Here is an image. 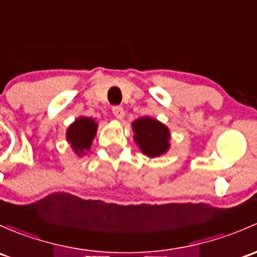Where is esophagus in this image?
I'll use <instances>...</instances> for the list:
<instances>
[{"instance_id": "1", "label": "esophagus", "mask_w": 257, "mask_h": 257, "mask_svg": "<svg viewBox=\"0 0 257 257\" xmlns=\"http://www.w3.org/2000/svg\"><path fill=\"white\" fill-rule=\"evenodd\" d=\"M113 114H114V117L117 118V119H119V120H121L124 118V109H123V107H120V106H115V107H113Z\"/></svg>"}]
</instances>
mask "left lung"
Instances as JSON below:
<instances>
[{
    "label": "left lung",
    "instance_id": "8db88e82",
    "mask_svg": "<svg viewBox=\"0 0 257 257\" xmlns=\"http://www.w3.org/2000/svg\"><path fill=\"white\" fill-rule=\"evenodd\" d=\"M133 139L140 151L149 158H158L169 151L171 133L164 123L155 118L142 117L132 123Z\"/></svg>",
    "mask_w": 257,
    "mask_h": 257
}]
</instances>
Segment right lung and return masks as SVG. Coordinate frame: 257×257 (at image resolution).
<instances>
[{
    "label": "right lung",
    "mask_w": 257,
    "mask_h": 257,
    "mask_svg": "<svg viewBox=\"0 0 257 257\" xmlns=\"http://www.w3.org/2000/svg\"><path fill=\"white\" fill-rule=\"evenodd\" d=\"M97 128L98 123H96L93 118L85 115H81L70 124L66 131V140L77 156L85 155L86 151L91 149Z\"/></svg>",
    "instance_id": "1"
}]
</instances>
